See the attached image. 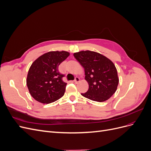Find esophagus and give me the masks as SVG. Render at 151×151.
Masks as SVG:
<instances>
[{
    "mask_svg": "<svg viewBox=\"0 0 151 151\" xmlns=\"http://www.w3.org/2000/svg\"><path fill=\"white\" fill-rule=\"evenodd\" d=\"M79 81H80L79 77H75V79H74V83H78Z\"/></svg>",
    "mask_w": 151,
    "mask_h": 151,
    "instance_id": "obj_1",
    "label": "esophagus"
}]
</instances>
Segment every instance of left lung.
Wrapping results in <instances>:
<instances>
[{"mask_svg":"<svg viewBox=\"0 0 151 151\" xmlns=\"http://www.w3.org/2000/svg\"><path fill=\"white\" fill-rule=\"evenodd\" d=\"M74 56L84 67L85 79L89 84L88 91L81 95L98 102L110 98L119 82L114 63L103 55L89 50L74 53Z\"/></svg>","mask_w":151,"mask_h":151,"instance_id":"left-lung-1","label":"left lung"}]
</instances>
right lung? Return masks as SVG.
Instances as JSON below:
<instances>
[{"label":"right lung","mask_w":151,"mask_h":151,"mask_svg":"<svg viewBox=\"0 0 151 151\" xmlns=\"http://www.w3.org/2000/svg\"><path fill=\"white\" fill-rule=\"evenodd\" d=\"M65 52H49L32 63L27 76L26 84L29 93L36 101L50 103L62 98L67 83L62 81L64 75L58 72V65L69 56Z\"/></svg>","instance_id":"obj_1"}]
</instances>
